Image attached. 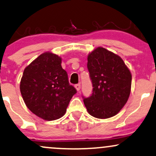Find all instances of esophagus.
Wrapping results in <instances>:
<instances>
[{
    "label": "esophagus",
    "mask_w": 156,
    "mask_h": 156,
    "mask_svg": "<svg viewBox=\"0 0 156 156\" xmlns=\"http://www.w3.org/2000/svg\"><path fill=\"white\" fill-rule=\"evenodd\" d=\"M75 87H76V89H77V91H79L80 89V83H77L75 85Z\"/></svg>",
    "instance_id": "esophagus-1"
}]
</instances>
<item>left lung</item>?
Returning <instances> with one entry per match:
<instances>
[{
    "instance_id": "1",
    "label": "left lung",
    "mask_w": 156,
    "mask_h": 156,
    "mask_svg": "<svg viewBox=\"0 0 156 156\" xmlns=\"http://www.w3.org/2000/svg\"><path fill=\"white\" fill-rule=\"evenodd\" d=\"M87 68L92 94L83 98L89 114L98 119L115 116L128 101L132 76L119 55L103 48L89 53Z\"/></svg>"
}]
</instances>
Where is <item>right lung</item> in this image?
<instances>
[{
    "label": "right lung",
    "mask_w": 156,
    "mask_h": 156,
    "mask_svg": "<svg viewBox=\"0 0 156 156\" xmlns=\"http://www.w3.org/2000/svg\"><path fill=\"white\" fill-rule=\"evenodd\" d=\"M61 64L58 55L46 52L26 67L21 78L20 88L26 106L44 120L62 117L77 92Z\"/></svg>",
    "instance_id": "right-lung-1"
}]
</instances>
